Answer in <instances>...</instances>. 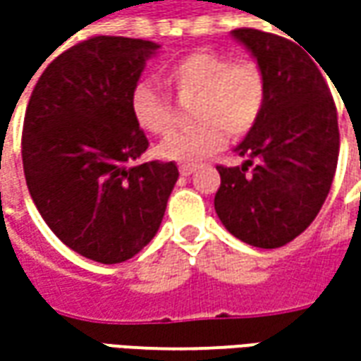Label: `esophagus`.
<instances>
[{
	"label": "esophagus",
	"mask_w": 361,
	"mask_h": 361,
	"mask_svg": "<svg viewBox=\"0 0 361 361\" xmlns=\"http://www.w3.org/2000/svg\"><path fill=\"white\" fill-rule=\"evenodd\" d=\"M178 171H180L183 176H190V174L197 171V164H180V166H178Z\"/></svg>",
	"instance_id": "obj_1"
}]
</instances>
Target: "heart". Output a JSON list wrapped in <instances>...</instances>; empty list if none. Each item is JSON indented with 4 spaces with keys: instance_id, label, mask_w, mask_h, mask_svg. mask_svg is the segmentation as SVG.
<instances>
[{
    "instance_id": "1",
    "label": "heart",
    "mask_w": 361,
    "mask_h": 361,
    "mask_svg": "<svg viewBox=\"0 0 361 361\" xmlns=\"http://www.w3.org/2000/svg\"><path fill=\"white\" fill-rule=\"evenodd\" d=\"M166 78L183 94H197L187 130L173 132L159 145V154L176 162H199L219 152L227 132L245 136L257 124L265 106V76L251 60L233 62L213 49H199L169 66ZM134 122L145 132L164 136L173 130V112L164 94L148 80L134 84L130 94Z\"/></svg>"
}]
</instances>
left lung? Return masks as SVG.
Here are the masks:
<instances>
[{
    "label": "left lung",
    "instance_id": "1",
    "mask_svg": "<svg viewBox=\"0 0 361 361\" xmlns=\"http://www.w3.org/2000/svg\"><path fill=\"white\" fill-rule=\"evenodd\" d=\"M231 35L265 76V106L235 152L216 166L215 211L239 241L277 249L312 225L331 188L340 154L338 112L317 63L298 44L251 27Z\"/></svg>",
    "mask_w": 361,
    "mask_h": 361
}]
</instances>
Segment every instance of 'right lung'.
<instances>
[{
    "label": "right lung",
    "mask_w": 361,
    "mask_h": 361,
    "mask_svg": "<svg viewBox=\"0 0 361 361\" xmlns=\"http://www.w3.org/2000/svg\"><path fill=\"white\" fill-rule=\"evenodd\" d=\"M159 48L120 35L72 46L44 70L25 110L21 159L32 201L63 245L106 265L152 241L178 180L174 162L134 164L148 140L130 94Z\"/></svg>",
    "instance_id": "1"
}]
</instances>
